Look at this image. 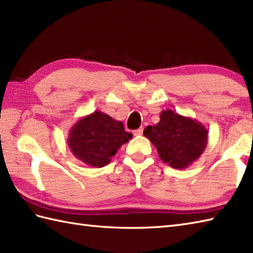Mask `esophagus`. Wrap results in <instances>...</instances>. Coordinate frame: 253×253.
<instances>
[{
  "label": "esophagus",
  "instance_id": "34e87169",
  "mask_svg": "<svg viewBox=\"0 0 253 253\" xmlns=\"http://www.w3.org/2000/svg\"><path fill=\"white\" fill-rule=\"evenodd\" d=\"M142 132H143V128L140 127V128H139V129L133 131V135H135V136H141Z\"/></svg>",
  "mask_w": 253,
  "mask_h": 253
}]
</instances>
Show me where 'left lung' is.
<instances>
[{"mask_svg": "<svg viewBox=\"0 0 253 253\" xmlns=\"http://www.w3.org/2000/svg\"><path fill=\"white\" fill-rule=\"evenodd\" d=\"M209 130L191 117L171 110L162 111L160 122L143 130L160 159L170 168L184 169L201 157L208 146Z\"/></svg>", "mask_w": 253, "mask_h": 253, "instance_id": "left-lung-1", "label": "left lung"}]
</instances>
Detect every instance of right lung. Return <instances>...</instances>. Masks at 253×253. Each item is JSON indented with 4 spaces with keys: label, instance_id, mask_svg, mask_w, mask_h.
Returning <instances> with one entry per match:
<instances>
[{
    "label": "right lung",
    "instance_id": "obj_1",
    "mask_svg": "<svg viewBox=\"0 0 253 253\" xmlns=\"http://www.w3.org/2000/svg\"><path fill=\"white\" fill-rule=\"evenodd\" d=\"M132 138L124 124L105 113L94 111L79 118L68 132V147L79 161L92 168H103L117 150Z\"/></svg>",
    "mask_w": 253,
    "mask_h": 253
}]
</instances>
